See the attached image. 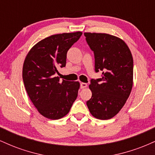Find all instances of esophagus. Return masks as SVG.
<instances>
[{"instance_id":"1","label":"esophagus","mask_w":155,"mask_h":155,"mask_svg":"<svg viewBox=\"0 0 155 155\" xmlns=\"http://www.w3.org/2000/svg\"><path fill=\"white\" fill-rule=\"evenodd\" d=\"M87 87V84L86 83H84V82H81L80 84V87L81 89H84V88H86Z\"/></svg>"}]
</instances>
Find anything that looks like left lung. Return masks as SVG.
Returning a JSON list of instances; mask_svg holds the SVG:
<instances>
[{
	"instance_id": "1",
	"label": "left lung",
	"mask_w": 155,
	"mask_h": 155,
	"mask_svg": "<svg viewBox=\"0 0 155 155\" xmlns=\"http://www.w3.org/2000/svg\"><path fill=\"white\" fill-rule=\"evenodd\" d=\"M95 55V71L102 77L91 79L92 97L87 101L91 114L99 120L117 115L128 98L133 84V60L122 39L107 33H84Z\"/></svg>"
}]
</instances>
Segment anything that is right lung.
<instances>
[{"mask_svg":"<svg viewBox=\"0 0 155 155\" xmlns=\"http://www.w3.org/2000/svg\"><path fill=\"white\" fill-rule=\"evenodd\" d=\"M82 33H64L45 38L28 51L22 68L25 87L32 103L42 116L50 120L65 117L78 95L79 81L57 76L65 67L67 52Z\"/></svg>","mask_w":155,"mask_h":155,"instance_id":"obj_1","label":"right lung"}]
</instances>
